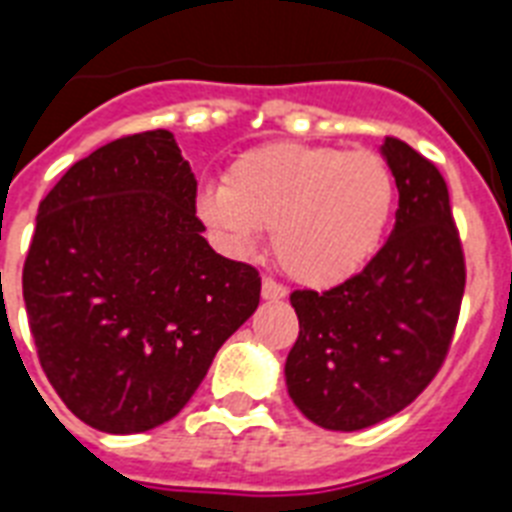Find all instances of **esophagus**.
<instances>
[{
	"instance_id": "esophagus-1",
	"label": "esophagus",
	"mask_w": 512,
	"mask_h": 512,
	"mask_svg": "<svg viewBox=\"0 0 512 512\" xmlns=\"http://www.w3.org/2000/svg\"><path fill=\"white\" fill-rule=\"evenodd\" d=\"M263 297L265 300H281V297H287V287L279 281L263 279Z\"/></svg>"
}]
</instances>
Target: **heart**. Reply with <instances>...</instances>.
<instances>
[{"label": "heart", "mask_w": 512, "mask_h": 512, "mask_svg": "<svg viewBox=\"0 0 512 512\" xmlns=\"http://www.w3.org/2000/svg\"><path fill=\"white\" fill-rule=\"evenodd\" d=\"M396 207V177L374 151L265 143L209 185L196 209L231 255L271 228L281 268L308 287L348 279L377 252Z\"/></svg>", "instance_id": "b5f03b06"}]
</instances>
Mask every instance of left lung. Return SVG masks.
Listing matches in <instances>:
<instances>
[{"label": "left lung", "mask_w": 512, "mask_h": 512, "mask_svg": "<svg viewBox=\"0 0 512 512\" xmlns=\"http://www.w3.org/2000/svg\"><path fill=\"white\" fill-rule=\"evenodd\" d=\"M398 209L366 268L327 292L289 295L300 335L287 356L295 406L327 430H364L428 388L444 364L465 292V255L449 188L433 162L385 138Z\"/></svg>", "instance_id": "8db88e82"}]
</instances>
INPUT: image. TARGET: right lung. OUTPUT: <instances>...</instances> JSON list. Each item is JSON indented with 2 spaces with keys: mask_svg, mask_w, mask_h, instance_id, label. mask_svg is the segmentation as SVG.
Masks as SVG:
<instances>
[{
  "mask_svg": "<svg viewBox=\"0 0 512 512\" xmlns=\"http://www.w3.org/2000/svg\"><path fill=\"white\" fill-rule=\"evenodd\" d=\"M170 130L106 143L39 204L23 300L63 404L103 433L172 420L260 303V273L201 236Z\"/></svg>",
  "mask_w": 512,
  "mask_h": 512,
  "instance_id": "right-lung-1",
  "label": "right lung"
}]
</instances>
